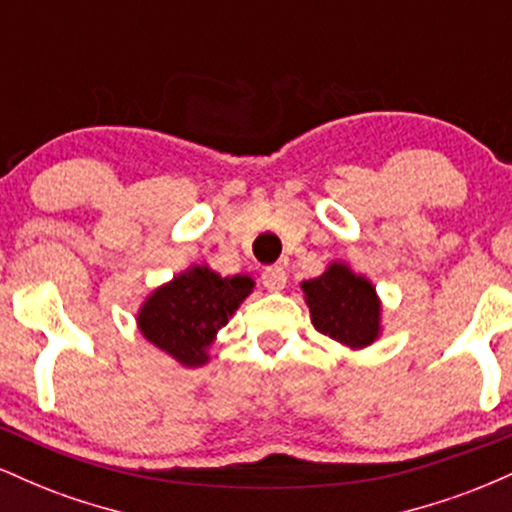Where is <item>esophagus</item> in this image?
I'll use <instances>...</instances> for the list:
<instances>
[{"label": "esophagus", "instance_id": "esophagus-1", "mask_svg": "<svg viewBox=\"0 0 512 512\" xmlns=\"http://www.w3.org/2000/svg\"><path fill=\"white\" fill-rule=\"evenodd\" d=\"M262 284L267 291H281L286 286V272L284 267H267L262 272Z\"/></svg>", "mask_w": 512, "mask_h": 512}]
</instances>
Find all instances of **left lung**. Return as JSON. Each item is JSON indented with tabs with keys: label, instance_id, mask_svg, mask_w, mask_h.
<instances>
[{
	"label": "left lung",
	"instance_id": "8db88e82",
	"mask_svg": "<svg viewBox=\"0 0 512 512\" xmlns=\"http://www.w3.org/2000/svg\"><path fill=\"white\" fill-rule=\"evenodd\" d=\"M301 289L317 332L349 349H363L378 339L380 301L366 276L334 262L317 279L303 281Z\"/></svg>",
	"mask_w": 512,
	"mask_h": 512
}]
</instances>
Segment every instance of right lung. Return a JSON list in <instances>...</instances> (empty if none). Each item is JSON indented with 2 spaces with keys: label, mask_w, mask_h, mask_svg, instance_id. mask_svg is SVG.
Returning <instances> with one entry per match:
<instances>
[{
  "label": "right lung",
  "mask_w": 512,
  "mask_h": 512,
  "mask_svg": "<svg viewBox=\"0 0 512 512\" xmlns=\"http://www.w3.org/2000/svg\"><path fill=\"white\" fill-rule=\"evenodd\" d=\"M250 291V276H221L207 264L190 267L146 298L139 330L182 366H202L209 361L207 346Z\"/></svg>",
  "instance_id": "obj_1"
}]
</instances>
